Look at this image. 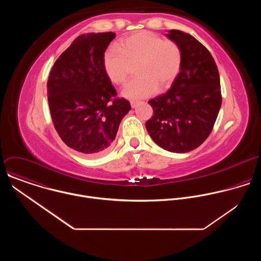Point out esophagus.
Wrapping results in <instances>:
<instances>
[{
    "label": "esophagus",
    "mask_w": 261,
    "mask_h": 261,
    "mask_svg": "<svg viewBox=\"0 0 261 261\" xmlns=\"http://www.w3.org/2000/svg\"><path fill=\"white\" fill-rule=\"evenodd\" d=\"M130 104H131V107H132V108H134V107H136V106H137V104H138V101L132 100V101H130Z\"/></svg>",
    "instance_id": "34e87169"
}]
</instances>
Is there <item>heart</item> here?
<instances>
[{
	"instance_id": "b5f03b06",
	"label": "heart",
	"mask_w": 261,
	"mask_h": 261,
	"mask_svg": "<svg viewBox=\"0 0 261 261\" xmlns=\"http://www.w3.org/2000/svg\"><path fill=\"white\" fill-rule=\"evenodd\" d=\"M181 54L171 40L141 31L121 39L117 49H108L103 57V67L108 80L118 86L124 85L131 67L136 66L135 80L122 94L129 99L146 98L157 91L168 89L179 72Z\"/></svg>"
}]
</instances>
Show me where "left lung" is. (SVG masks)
Segmentation results:
<instances>
[{
	"label": "left lung",
	"mask_w": 261,
	"mask_h": 261,
	"mask_svg": "<svg viewBox=\"0 0 261 261\" xmlns=\"http://www.w3.org/2000/svg\"><path fill=\"white\" fill-rule=\"evenodd\" d=\"M165 35L179 47V73L165 94L148 101L154 115L145 127L164 150L188 153L208 137L217 120L222 103L219 71L193 36L178 30Z\"/></svg>",
	"instance_id": "1"
}]
</instances>
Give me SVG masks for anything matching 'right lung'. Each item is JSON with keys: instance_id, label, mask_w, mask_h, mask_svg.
Masks as SVG:
<instances>
[{"instance_id": "right-lung-1", "label": "right lung", "mask_w": 261, "mask_h": 261, "mask_svg": "<svg viewBox=\"0 0 261 261\" xmlns=\"http://www.w3.org/2000/svg\"><path fill=\"white\" fill-rule=\"evenodd\" d=\"M116 34L79 36L54 64L47 96L54 126L61 139L88 157L105 154L131 109L108 80L104 53Z\"/></svg>"}]
</instances>
